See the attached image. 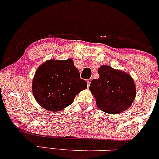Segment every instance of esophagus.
I'll list each match as a JSON object with an SVG mask.
<instances>
[{
    "mask_svg": "<svg viewBox=\"0 0 159 159\" xmlns=\"http://www.w3.org/2000/svg\"><path fill=\"white\" fill-rule=\"evenodd\" d=\"M91 79H89L87 80V85H88V87H89L90 86V84H91Z\"/></svg>",
    "mask_w": 159,
    "mask_h": 159,
    "instance_id": "34e87169",
    "label": "esophagus"
}]
</instances>
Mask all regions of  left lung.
<instances>
[{"label":"left lung","mask_w":159,"mask_h":159,"mask_svg":"<svg viewBox=\"0 0 159 159\" xmlns=\"http://www.w3.org/2000/svg\"><path fill=\"white\" fill-rule=\"evenodd\" d=\"M99 78L93 80L89 89L101 111L117 114L132 105L136 95V85L130 75L106 65L98 69Z\"/></svg>","instance_id":"left-lung-1"}]
</instances>
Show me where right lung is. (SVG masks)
Segmentation results:
<instances>
[{
	"mask_svg": "<svg viewBox=\"0 0 159 159\" xmlns=\"http://www.w3.org/2000/svg\"><path fill=\"white\" fill-rule=\"evenodd\" d=\"M86 88L87 83L80 79L72 59L43 62L37 69L32 81L35 100L41 107L53 112L70 105Z\"/></svg>",
	"mask_w": 159,
	"mask_h": 159,
	"instance_id": "1",
	"label": "right lung"
}]
</instances>
